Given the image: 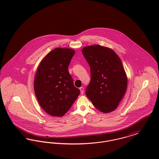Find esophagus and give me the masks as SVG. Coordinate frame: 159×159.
<instances>
[{"instance_id": "1", "label": "esophagus", "mask_w": 159, "mask_h": 159, "mask_svg": "<svg viewBox=\"0 0 159 159\" xmlns=\"http://www.w3.org/2000/svg\"><path fill=\"white\" fill-rule=\"evenodd\" d=\"M79 89H80V93H81L82 94H84V88L83 87H81Z\"/></svg>"}]
</instances>
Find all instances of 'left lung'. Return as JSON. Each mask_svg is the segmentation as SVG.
<instances>
[{
    "instance_id": "1",
    "label": "left lung",
    "mask_w": 159,
    "mask_h": 159,
    "mask_svg": "<svg viewBox=\"0 0 159 159\" xmlns=\"http://www.w3.org/2000/svg\"><path fill=\"white\" fill-rule=\"evenodd\" d=\"M82 52L91 73L87 96L99 111H113L123 98L127 84L120 57L111 49L99 45L85 47Z\"/></svg>"
}]
</instances>
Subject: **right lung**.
Masks as SVG:
<instances>
[{
  "label": "right lung",
  "instance_id": "obj_1",
  "mask_svg": "<svg viewBox=\"0 0 159 159\" xmlns=\"http://www.w3.org/2000/svg\"><path fill=\"white\" fill-rule=\"evenodd\" d=\"M75 51L55 48L41 61L34 80V89L39 105L53 116H63L80 94L68 71Z\"/></svg>",
  "mask_w": 159,
  "mask_h": 159
}]
</instances>
